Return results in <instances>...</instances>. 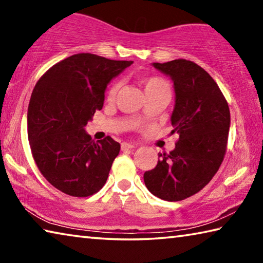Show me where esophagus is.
I'll return each instance as SVG.
<instances>
[{
  "label": "esophagus",
  "mask_w": 263,
  "mask_h": 263,
  "mask_svg": "<svg viewBox=\"0 0 263 263\" xmlns=\"http://www.w3.org/2000/svg\"><path fill=\"white\" fill-rule=\"evenodd\" d=\"M135 147V145L133 144H130V142H123L122 144V149L125 151V149H131Z\"/></svg>",
  "instance_id": "34e87169"
}]
</instances>
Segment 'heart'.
Wrapping results in <instances>:
<instances>
[{"mask_svg":"<svg viewBox=\"0 0 263 263\" xmlns=\"http://www.w3.org/2000/svg\"><path fill=\"white\" fill-rule=\"evenodd\" d=\"M142 86H144V90H145L146 96L157 95V94L169 95L168 83L161 78L152 77V78L144 79L142 80ZM118 89H119V82H115L112 86L109 88V90H108V100L109 101L115 100V97L118 92Z\"/></svg>","mask_w":263,"mask_h":263,"instance_id":"b5f03b06","label":"heart"}]
</instances>
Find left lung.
Masks as SVG:
<instances>
[{
    "instance_id": "8db88e82",
    "label": "left lung",
    "mask_w": 263,
    "mask_h": 263,
    "mask_svg": "<svg viewBox=\"0 0 263 263\" xmlns=\"http://www.w3.org/2000/svg\"><path fill=\"white\" fill-rule=\"evenodd\" d=\"M153 67L172 79L175 104L172 135L179 141L169 154L159 153L144 182L157 197L182 201L197 194L215 176L224 160L230 130V109L210 74L185 59L153 62Z\"/></svg>"
}]
</instances>
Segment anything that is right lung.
<instances>
[{"label":"right lung","mask_w":263,"mask_h":263,"mask_svg":"<svg viewBox=\"0 0 263 263\" xmlns=\"http://www.w3.org/2000/svg\"><path fill=\"white\" fill-rule=\"evenodd\" d=\"M132 64L79 53L52 66L35 84L28 109L30 147L58 190L87 197L105 184L121 145L109 136L95 142L84 127L103 108L111 80Z\"/></svg>","instance_id":"right-lung-1"}]
</instances>
